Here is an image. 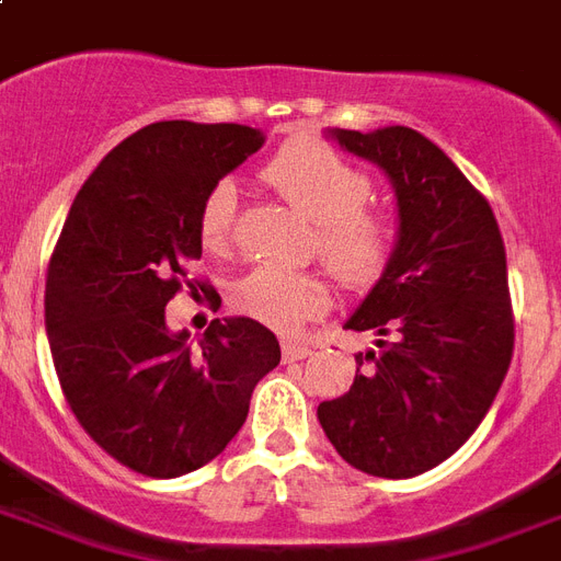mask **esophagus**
<instances>
[{
  "label": "esophagus",
  "instance_id": "34e87169",
  "mask_svg": "<svg viewBox=\"0 0 561 561\" xmlns=\"http://www.w3.org/2000/svg\"><path fill=\"white\" fill-rule=\"evenodd\" d=\"M311 356V347L299 344V341H282V358L285 362H302Z\"/></svg>",
  "mask_w": 561,
  "mask_h": 561
}]
</instances>
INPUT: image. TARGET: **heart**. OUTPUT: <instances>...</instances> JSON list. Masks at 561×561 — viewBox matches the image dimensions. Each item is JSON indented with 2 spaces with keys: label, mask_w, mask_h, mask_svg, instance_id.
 <instances>
[{
  "label": "heart",
  "mask_w": 561,
  "mask_h": 561,
  "mask_svg": "<svg viewBox=\"0 0 561 561\" xmlns=\"http://www.w3.org/2000/svg\"><path fill=\"white\" fill-rule=\"evenodd\" d=\"M262 179L311 220V250L344 288L365 290L382 279L397 250L394 217L367 203L370 176L332 147L314 138L288 140L264 164ZM199 243L226 252L234 238V187L217 182L196 214ZM332 302L329 279L320 271L255 267L234 282L229 306L238 314L276 332H297L323 318Z\"/></svg>",
  "instance_id": "heart-1"
}]
</instances>
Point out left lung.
<instances>
[{"label": "left lung", "mask_w": 561, "mask_h": 561, "mask_svg": "<svg viewBox=\"0 0 561 561\" xmlns=\"http://www.w3.org/2000/svg\"><path fill=\"white\" fill-rule=\"evenodd\" d=\"M332 138L388 173L400 205L394 259L347 320L379 335L356 356L350 391L318 405L341 459L409 480L468 442L494 403L515 350L506 247L489 199L405 126Z\"/></svg>", "instance_id": "8db88e82"}]
</instances>
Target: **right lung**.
<instances>
[{"instance_id": "1", "label": "right lung", "mask_w": 561, "mask_h": 561, "mask_svg": "<svg viewBox=\"0 0 561 561\" xmlns=\"http://www.w3.org/2000/svg\"><path fill=\"white\" fill-rule=\"evenodd\" d=\"M238 123L164 119L111 149L81 185L46 273V335L81 430L119 465L173 480L226 450L279 341L250 318L211 320L199 344L167 332L164 306L203 255L196 214L259 152Z\"/></svg>"}]
</instances>
